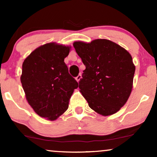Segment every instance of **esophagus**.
I'll return each mask as SVG.
<instances>
[{"instance_id":"obj_1","label":"esophagus","mask_w":157,"mask_h":157,"mask_svg":"<svg viewBox=\"0 0 157 157\" xmlns=\"http://www.w3.org/2000/svg\"><path fill=\"white\" fill-rule=\"evenodd\" d=\"M81 78H82V75H81V74H79L78 76H77L75 79H76V80L77 81V82H79V81L80 80Z\"/></svg>"}]
</instances>
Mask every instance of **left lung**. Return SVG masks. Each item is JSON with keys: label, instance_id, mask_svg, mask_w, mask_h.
Masks as SVG:
<instances>
[{"label": "left lung", "instance_id": "8db88e82", "mask_svg": "<svg viewBox=\"0 0 157 157\" xmlns=\"http://www.w3.org/2000/svg\"><path fill=\"white\" fill-rule=\"evenodd\" d=\"M73 46L86 66L79 89L89 107L102 116L117 113L133 89L135 66L130 53L106 39L75 41Z\"/></svg>", "mask_w": 157, "mask_h": 157}]
</instances>
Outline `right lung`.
<instances>
[{"label":"right lung","mask_w":157,"mask_h":157,"mask_svg":"<svg viewBox=\"0 0 157 157\" xmlns=\"http://www.w3.org/2000/svg\"><path fill=\"white\" fill-rule=\"evenodd\" d=\"M71 46L48 43L25 59L21 82L28 103L46 120H57L68 109L69 99L78 83L68 73L64 59Z\"/></svg>","instance_id":"1"}]
</instances>
